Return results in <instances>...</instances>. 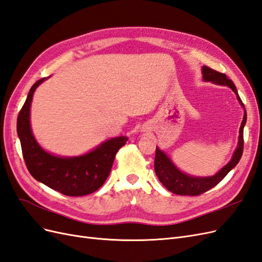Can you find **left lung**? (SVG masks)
Here are the masks:
<instances>
[{
  "label": "left lung",
  "instance_id": "1",
  "mask_svg": "<svg viewBox=\"0 0 262 262\" xmlns=\"http://www.w3.org/2000/svg\"><path fill=\"white\" fill-rule=\"evenodd\" d=\"M202 77L204 82H212L213 84L227 86L231 89L237 97V100L239 101L241 106L244 108V118L239 128V137H238V144L235 149V152L232 156V160L229 161L223 168L220 169L215 175L208 176V177H198L191 176L188 173L181 171L177 166L172 163L170 157L167 156L165 152L156 146V154H155V162L154 168L156 176L160 181L164 185V187L169 190L170 192L180 195H198L205 191H208L211 188L215 187L219 182L223 179L227 173L231 171L235 166L238 164L241 157L243 155L244 148V126L247 121V114L243 104V101L239 97L238 92H237L236 86L234 83L227 78V76L223 73H220L217 71H214L208 67H202Z\"/></svg>",
  "mask_w": 262,
  "mask_h": 262
}]
</instances>
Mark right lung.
Listing matches in <instances>:
<instances>
[{"label": "right lung", "mask_w": 262, "mask_h": 262, "mask_svg": "<svg viewBox=\"0 0 262 262\" xmlns=\"http://www.w3.org/2000/svg\"><path fill=\"white\" fill-rule=\"evenodd\" d=\"M49 77L41 78L31 86L17 117V134L27 169L36 180L66 195L93 193L104 185L117 152L126 143L128 138L122 136L109 139L80 156H59L47 152L39 145L31 131L30 105L37 87Z\"/></svg>", "instance_id": "add662e5"}]
</instances>
